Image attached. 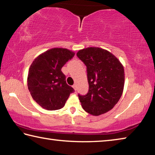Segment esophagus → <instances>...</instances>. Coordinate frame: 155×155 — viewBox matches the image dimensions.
<instances>
[{
    "label": "esophagus",
    "mask_w": 155,
    "mask_h": 155,
    "mask_svg": "<svg viewBox=\"0 0 155 155\" xmlns=\"http://www.w3.org/2000/svg\"><path fill=\"white\" fill-rule=\"evenodd\" d=\"M72 87H73V88H74V90L75 91H76V90H77V85H75V84H74V85H73V86H72Z\"/></svg>",
    "instance_id": "1"
}]
</instances>
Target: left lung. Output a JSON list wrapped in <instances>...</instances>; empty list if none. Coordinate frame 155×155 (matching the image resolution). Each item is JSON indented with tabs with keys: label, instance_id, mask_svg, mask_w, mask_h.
<instances>
[{
	"label": "left lung",
	"instance_id": "left-lung-1",
	"mask_svg": "<svg viewBox=\"0 0 155 155\" xmlns=\"http://www.w3.org/2000/svg\"><path fill=\"white\" fill-rule=\"evenodd\" d=\"M77 56L87 67L89 83L87 94L78 95L81 106L93 115L109 111L122 94L124 67L111 52L98 47L80 50Z\"/></svg>",
	"mask_w": 155,
	"mask_h": 155
}]
</instances>
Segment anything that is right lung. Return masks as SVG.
I'll list each match as a JSON object with an SVG mask.
<instances>
[{
  "label": "right lung",
  "instance_id": "right-lung-1",
  "mask_svg": "<svg viewBox=\"0 0 155 155\" xmlns=\"http://www.w3.org/2000/svg\"><path fill=\"white\" fill-rule=\"evenodd\" d=\"M74 56V52L69 50L54 48L41 54L31 65L27 78L28 90L34 101L44 109H61L74 91L66 83L61 71Z\"/></svg>",
  "mask_w": 155,
  "mask_h": 155
}]
</instances>
